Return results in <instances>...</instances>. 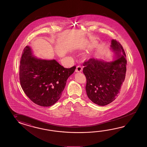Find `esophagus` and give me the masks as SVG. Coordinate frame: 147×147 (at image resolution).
Here are the masks:
<instances>
[{"mask_svg":"<svg viewBox=\"0 0 147 147\" xmlns=\"http://www.w3.org/2000/svg\"><path fill=\"white\" fill-rule=\"evenodd\" d=\"M83 70V68L81 65H78L76 66V69H75L76 72H81Z\"/></svg>","mask_w":147,"mask_h":147,"instance_id":"obj_1","label":"esophagus"}]
</instances>
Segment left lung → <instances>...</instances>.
Masks as SVG:
<instances>
[{"label":"left lung","mask_w":147,"mask_h":147,"mask_svg":"<svg viewBox=\"0 0 147 147\" xmlns=\"http://www.w3.org/2000/svg\"><path fill=\"white\" fill-rule=\"evenodd\" d=\"M111 48L117 56L114 61L92 58L83 63L87 96L99 106L107 105L116 99L124 89L127 80L125 52L116 40H111Z\"/></svg>","instance_id":"left-lung-1"}]
</instances>
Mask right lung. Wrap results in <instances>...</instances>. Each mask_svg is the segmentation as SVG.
<instances>
[{"instance_id":"1","label":"right lung","mask_w":147,"mask_h":147,"mask_svg":"<svg viewBox=\"0 0 147 147\" xmlns=\"http://www.w3.org/2000/svg\"><path fill=\"white\" fill-rule=\"evenodd\" d=\"M20 63L22 90L31 101L43 107L52 106L60 99L67 78L76 69L64 68L55 60L38 59L29 46L24 48Z\"/></svg>"}]
</instances>
